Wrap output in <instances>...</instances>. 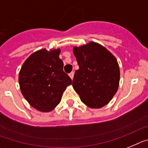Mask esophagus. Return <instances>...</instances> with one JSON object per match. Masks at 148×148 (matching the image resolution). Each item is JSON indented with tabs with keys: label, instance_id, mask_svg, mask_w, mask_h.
Listing matches in <instances>:
<instances>
[{
	"label": "esophagus",
	"instance_id": "1",
	"mask_svg": "<svg viewBox=\"0 0 148 148\" xmlns=\"http://www.w3.org/2000/svg\"><path fill=\"white\" fill-rule=\"evenodd\" d=\"M74 72H71L69 74V77H71V79H73V78H74Z\"/></svg>",
	"mask_w": 148,
	"mask_h": 148
}]
</instances>
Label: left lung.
I'll return each mask as SVG.
<instances>
[{
  "instance_id": "8db88e82",
  "label": "left lung",
  "mask_w": 148,
  "mask_h": 148,
  "mask_svg": "<svg viewBox=\"0 0 148 148\" xmlns=\"http://www.w3.org/2000/svg\"><path fill=\"white\" fill-rule=\"evenodd\" d=\"M79 69L72 86L85 105L99 109L110 102L120 81V69L115 56L95 42L73 47Z\"/></svg>"
}]
</instances>
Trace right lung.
I'll return each mask as SVG.
<instances>
[{"label": "right lung", "instance_id": "obj_1", "mask_svg": "<svg viewBox=\"0 0 148 148\" xmlns=\"http://www.w3.org/2000/svg\"><path fill=\"white\" fill-rule=\"evenodd\" d=\"M61 50H38L23 63L18 74L20 90L34 109L49 112L61 101L64 91L71 85V79L63 71Z\"/></svg>", "mask_w": 148, "mask_h": 148}]
</instances>
